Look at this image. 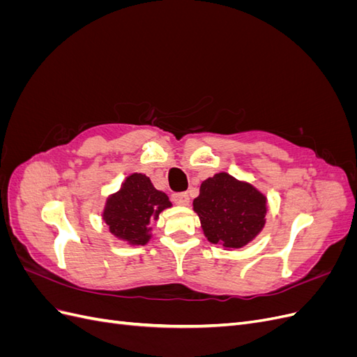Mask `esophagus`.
<instances>
[{"instance_id":"obj_1","label":"esophagus","mask_w":357,"mask_h":357,"mask_svg":"<svg viewBox=\"0 0 357 357\" xmlns=\"http://www.w3.org/2000/svg\"><path fill=\"white\" fill-rule=\"evenodd\" d=\"M172 201H174V204H177V205H189V195L188 193H185V192H181V193H172Z\"/></svg>"}]
</instances>
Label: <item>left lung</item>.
I'll use <instances>...</instances> for the list:
<instances>
[{"instance_id": "1", "label": "left lung", "mask_w": 357, "mask_h": 357, "mask_svg": "<svg viewBox=\"0 0 357 357\" xmlns=\"http://www.w3.org/2000/svg\"><path fill=\"white\" fill-rule=\"evenodd\" d=\"M193 210L210 243L240 248L262 231L266 198L248 183L219 172L202 181Z\"/></svg>"}]
</instances>
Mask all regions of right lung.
<instances>
[{
	"instance_id": "right-lung-1",
	"label": "right lung",
	"mask_w": 357,
	"mask_h": 357,
	"mask_svg": "<svg viewBox=\"0 0 357 357\" xmlns=\"http://www.w3.org/2000/svg\"><path fill=\"white\" fill-rule=\"evenodd\" d=\"M171 207L164 192L155 189L144 174L126 177L121 190L105 202L102 219L110 232L132 245H144L150 240L149 223L158 220L159 213Z\"/></svg>"
}]
</instances>
